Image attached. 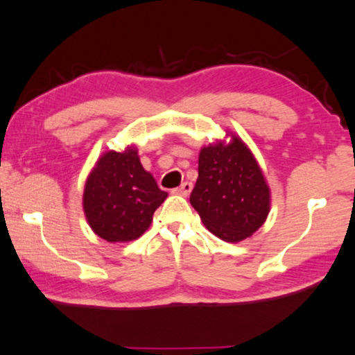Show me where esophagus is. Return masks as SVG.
I'll return each mask as SVG.
<instances>
[{
    "mask_svg": "<svg viewBox=\"0 0 355 355\" xmlns=\"http://www.w3.org/2000/svg\"><path fill=\"white\" fill-rule=\"evenodd\" d=\"M191 191H193V183H191V182H183V183L180 184V187L175 189V193L180 194V196H184V198H187V196H189Z\"/></svg>",
    "mask_w": 355,
    "mask_h": 355,
    "instance_id": "esophagus-1",
    "label": "esophagus"
}]
</instances>
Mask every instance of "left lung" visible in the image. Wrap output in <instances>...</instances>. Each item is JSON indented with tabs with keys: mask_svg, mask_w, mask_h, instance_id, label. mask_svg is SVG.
<instances>
[{
	"mask_svg": "<svg viewBox=\"0 0 355 355\" xmlns=\"http://www.w3.org/2000/svg\"><path fill=\"white\" fill-rule=\"evenodd\" d=\"M205 227L237 243L256 232L270 211V188L243 140L211 144L199 153V177L189 198Z\"/></svg>",
	"mask_w": 355,
	"mask_h": 355,
	"instance_id": "obj_1",
	"label": "left lung"
}]
</instances>
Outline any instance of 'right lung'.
<instances>
[{"label": "right lung", "mask_w": 355, "mask_h": 355, "mask_svg": "<svg viewBox=\"0 0 355 355\" xmlns=\"http://www.w3.org/2000/svg\"><path fill=\"white\" fill-rule=\"evenodd\" d=\"M167 193L140 164L136 147L107 151L89 173L83 211L93 232L110 243L139 239Z\"/></svg>", "instance_id": "right-lung-1"}]
</instances>
